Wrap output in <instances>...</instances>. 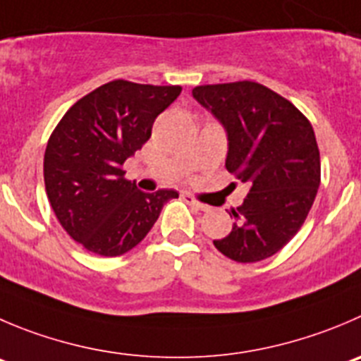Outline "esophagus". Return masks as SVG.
Returning a JSON list of instances; mask_svg holds the SVG:
<instances>
[{
  "instance_id": "34e87169",
  "label": "esophagus",
  "mask_w": 361,
  "mask_h": 361,
  "mask_svg": "<svg viewBox=\"0 0 361 361\" xmlns=\"http://www.w3.org/2000/svg\"><path fill=\"white\" fill-rule=\"evenodd\" d=\"M184 200H186L190 205H195V207H198V209H200V211H207V209H209V205H205V204H202V202H198L197 198H195L193 195H190V193L184 195Z\"/></svg>"
}]
</instances>
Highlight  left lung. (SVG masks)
<instances>
[{"label": "left lung", "mask_w": 361, "mask_h": 361, "mask_svg": "<svg viewBox=\"0 0 361 361\" xmlns=\"http://www.w3.org/2000/svg\"><path fill=\"white\" fill-rule=\"evenodd\" d=\"M193 97L225 126L226 170L250 184L243 205L232 209V232L214 246L243 264L273 257L298 234L321 184L310 120L255 81L202 85Z\"/></svg>", "instance_id": "obj_1"}]
</instances>
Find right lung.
<instances>
[{
	"mask_svg": "<svg viewBox=\"0 0 361 361\" xmlns=\"http://www.w3.org/2000/svg\"><path fill=\"white\" fill-rule=\"evenodd\" d=\"M183 88L115 80L61 116L44 154V183L58 221L85 250L118 257L143 241L173 190L143 193L123 163L150 138L152 123Z\"/></svg>",
	"mask_w": 361,
	"mask_h": 361,
	"instance_id": "obj_1",
	"label": "right lung"
}]
</instances>
